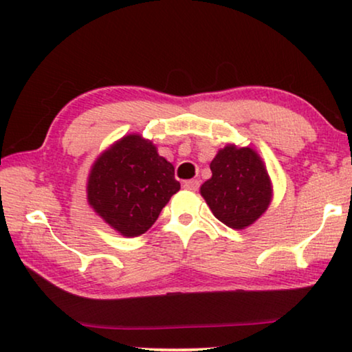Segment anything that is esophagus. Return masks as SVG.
<instances>
[{
    "label": "esophagus",
    "mask_w": 352,
    "mask_h": 352,
    "mask_svg": "<svg viewBox=\"0 0 352 352\" xmlns=\"http://www.w3.org/2000/svg\"><path fill=\"white\" fill-rule=\"evenodd\" d=\"M183 188L188 191H197L199 190V182L197 180H186L183 182Z\"/></svg>",
    "instance_id": "esophagus-1"
}]
</instances>
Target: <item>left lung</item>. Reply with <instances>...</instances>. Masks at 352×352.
<instances>
[{"mask_svg": "<svg viewBox=\"0 0 352 352\" xmlns=\"http://www.w3.org/2000/svg\"><path fill=\"white\" fill-rule=\"evenodd\" d=\"M210 169L212 178L201 186V194L226 226L245 229L269 208L270 177L253 148L226 145L210 162Z\"/></svg>", "mask_w": 352, "mask_h": 352, "instance_id": "8db88e82", "label": "left lung"}]
</instances>
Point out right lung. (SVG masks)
Wrapping results in <instances>:
<instances>
[{
    "instance_id": "obj_1",
    "label": "right lung",
    "mask_w": 352,
    "mask_h": 352,
    "mask_svg": "<svg viewBox=\"0 0 352 352\" xmlns=\"http://www.w3.org/2000/svg\"><path fill=\"white\" fill-rule=\"evenodd\" d=\"M178 190L174 166L150 140L129 134L94 161L87 197L110 228L124 237H138L151 228Z\"/></svg>"
}]
</instances>
